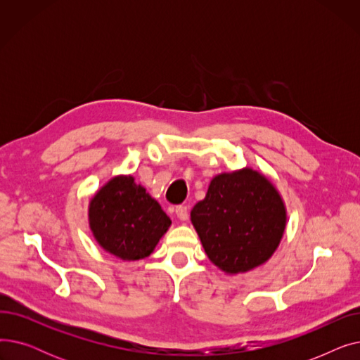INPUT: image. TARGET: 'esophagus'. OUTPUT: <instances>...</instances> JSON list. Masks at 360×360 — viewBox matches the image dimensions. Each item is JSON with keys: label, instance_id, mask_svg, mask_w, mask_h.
<instances>
[{"label": "esophagus", "instance_id": "obj_1", "mask_svg": "<svg viewBox=\"0 0 360 360\" xmlns=\"http://www.w3.org/2000/svg\"><path fill=\"white\" fill-rule=\"evenodd\" d=\"M175 214L179 220H186L188 219V207L186 205H176L175 207Z\"/></svg>", "mask_w": 360, "mask_h": 360}]
</instances>
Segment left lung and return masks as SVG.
I'll use <instances>...</instances> for the list:
<instances>
[{"mask_svg":"<svg viewBox=\"0 0 360 360\" xmlns=\"http://www.w3.org/2000/svg\"><path fill=\"white\" fill-rule=\"evenodd\" d=\"M286 219L274 185L250 167L214 176L191 210L207 257L228 274L266 262L278 247Z\"/></svg>","mask_w":360,"mask_h":360,"instance_id":"1","label":"left lung"}]
</instances>
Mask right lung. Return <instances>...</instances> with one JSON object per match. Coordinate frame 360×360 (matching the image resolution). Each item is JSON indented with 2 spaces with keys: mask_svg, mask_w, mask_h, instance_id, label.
Listing matches in <instances>:
<instances>
[{
  "mask_svg": "<svg viewBox=\"0 0 360 360\" xmlns=\"http://www.w3.org/2000/svg\"><path fill=\"white\" fill-rule=\"evenodd\" d=\"M160 204L134 178L115 176L89 204V224L101 247L124 261L148 257L170 226Z\"/></svg>",
  "mask_w": 360,
  "mask_h": 360,
  "instance_id": "add662e5",
  "label": "right lung"
}]
</instances>
